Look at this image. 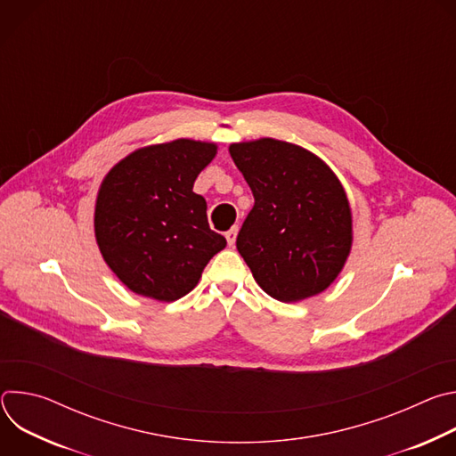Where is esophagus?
<instances>
[{"mask_svg": "<svg viewBox=\"0 0 456 456\" xmlns=\"http://www.w3.org/2000/svg\"><path fill=\"white\" fill-rule=\"evenodd\" d=\"M236 236H238V227H232V229H229V231L225 232V238H227L229 247H234V243H236Z\"/></svg>", "mask_w": 456, "mask_h": 456, "instance_id": "esophagus-1", "label": "esophagus"}]
</instances>
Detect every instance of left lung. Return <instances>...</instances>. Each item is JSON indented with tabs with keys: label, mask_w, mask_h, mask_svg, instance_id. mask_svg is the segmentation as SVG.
I'll use <instances>...</instances> for the list:
<instances>
[{
	"label": "left lung",
	"mask_w": 456,
	"mask_h": 456,
	"mask_svg": "<svg viewBox=\"0 0 456 456\" xmlns=\"http://www.w3.org/2000/svg\"><path fill=\"white\" fill-rule=\"evenodd\" d=\"M254 208L236 248L271 297L294 303L338 278L352 248V211L334 171L301 146L259 139L231 144Z\"/></svg>",
	"instance_id": "8db88e82"
}]
</instances>
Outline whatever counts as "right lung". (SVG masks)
<instances>
[{
	"label": "right lung",
	"mask_w": 456,
	"mask_h": 456,
	"mask_svg": "<svg viewBox=\"0 0 456 456\" xmlns=\"http://www.w3.org/2000/svg\"><path fill=\"white\" fill-rule=\"evenodd\" d=\"M215 155L216 144L178 139L134 151L104 176L95 238L104 262L129 290L176 301L225 248V238L209 227L204 197L192 191Z\"/></svg>",
	"instance_id": "add662e5"
}]
</instances>
